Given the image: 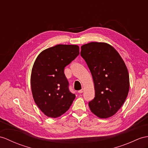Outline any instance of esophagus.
Instances as JSON below:
<instances>
[{
	"label": "esophagus",
	"mask_w": 148,
	"mask_h": 148,
	"mask_svg": "<svg viewBox=\"0 0 148 148\" xmlns=\"http://www.w3.org/2000/svg\"><path fill=\"white\" fill-rule=\"evenodd\" d=\"M84 88H82V89H81V90H78V93H83L84 92Z\"/></svg>",
	"instance_id": "34e87169"
}]
</instances>
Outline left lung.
<instances>
[{"label":"left lung","instance_id":"obj_1","mask_svg":"<svg viewBox=\"0 0 148 148\" xmlns=\"http://www.w3.org/2000/svg\"><path fill=\"white\" fill-rule=\"evenodd\" d=\"M80 55L92 75L95 98L88 103L100 118L114 116L123 105L129 90L127 68L119 53L106 42H92L81 46Z\"/></svg>","mask_w":148,"mask_h":148}]
</instances>
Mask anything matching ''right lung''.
I'll return each instance as SVG.
<instances>
[{
    "instance_id": "1",
    "label": "right lung",
    "mask_w": 148,
    "mask_h": 148,
    "mask_svg": "<svg viewBox=\"0 0 148 148\" xmlns=\"http://www.w3.org/2000/svg\"><path fill=\"white\" fill-rule=\"evenodd\" d=\"M78 55L77 45H58L43 50L36 59L31 75V91L35 103L46 116H61L75 99L68 88L64 68Z\"/></svg>"
}]
</instances>
